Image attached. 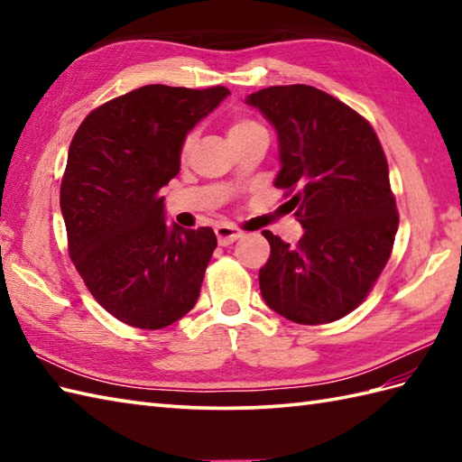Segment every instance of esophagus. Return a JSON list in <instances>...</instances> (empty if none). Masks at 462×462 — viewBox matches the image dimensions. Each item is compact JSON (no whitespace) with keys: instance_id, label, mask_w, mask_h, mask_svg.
Instances as JSON below:
<instances>
[{"instance_id":"34e87169","label":"esophagus","mask_w":462,"mask_h":462,"mask_svg":"<svg viewBox=\"0 0 462 462\" xmlns=\"http://www.w3.org/2000/svg\"><path fill=\"white\" fill-rule=\"evenodd\" d=\"M242 236V232L232 224H220L216 226V238H218L220 246H228L234 240H238Z\"/></svg>"}]
</instances>
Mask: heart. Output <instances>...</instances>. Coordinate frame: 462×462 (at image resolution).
Returning a JSON list of instances; mask_svg holds the SVG:
<instances>
[{"mask_svg": "<svg viewBox=\"0 0 462 462\" xmlns=\"http://www.w3.org/2000/svg\"><path fill=\"white\" fill-rule=\"evenodd\" d=\"M258 129H263V126L254 119H250V116H242V115L234 116L230 125H228V141L230 143L238 141V139H242V136H246V134L258 131ZM190 146H192V134H186L184 141H182V146H180V152L186 154L190 151Z\"/></svg>", "mask_w": 462, "mask_h": 462, "instance_id": "b5f03b06", "label": "heart"}]
</instances>
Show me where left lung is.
<instances>
[{
    "instance_id": "obj_1",
    "label": "left lung",
    "mask_w": 462,
    "mask_h": 462,
    "mask_svg": "<svg viewBox=\"0 0 462 462\" xmlns=\"http://www.w3.org/2000/svg\"><path fill=\"white\" fill-rule=\"evenodd\" d=\"M248 105L276 126L273 184L306 230L296 246L262 232V298L301 326L336 321L369 296L393 252L399 212L385 152L365 116L316 87H268Z\"/></svg>"
}]
</instances>
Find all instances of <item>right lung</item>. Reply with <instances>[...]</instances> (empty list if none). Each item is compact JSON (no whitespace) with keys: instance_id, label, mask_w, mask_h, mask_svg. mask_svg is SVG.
<instances>
[{"instance_id":"1","label":"right lung","mask_w":462,"mask_h":462,"mask_svg":"<svg viewBox=\"0 0 462 462\" xmlns=\"http://www.w3.org/2000/svg\"><path fill=\"white\" fill-rule=\"evenodd\" d=\"M226 95L222 85H144L93 109L69 146V256L91 296L126 326L162 329L200 296L216 234L169 228L161 189L180 171L186 133Z\"/></svg>"}]
</instances>
